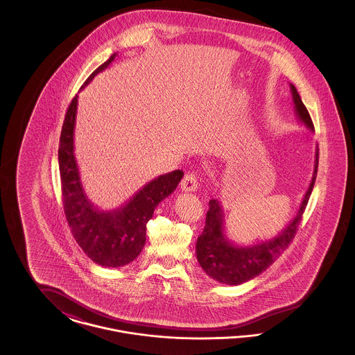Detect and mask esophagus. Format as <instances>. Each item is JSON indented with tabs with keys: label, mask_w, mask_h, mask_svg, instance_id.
Segmentation results:
<instances>
[{
	"label": "esophagus",
	"mask_w": 355,
	"mask_h": 355,
	"mask_svg": "<svg viewBox=\"0 0 355 355\" xmlns=\"http://www.w3.org/2000/svg\"><path fill=\"white\" fill-rule=\"evenodd\" d=\"M197 186H198L197 177L193 173H187L185 177L182 178V181H181V189L184 191H196Z\"/></svg>",
	"instance_id": "esophagus-1"
}]
</instances>
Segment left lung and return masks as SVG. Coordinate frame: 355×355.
<instances>
[{
    "instance_id": "left-lung-1",
    "label": "left lung",
    "mask_w": 355,
    "mask_h": 355,
    "mask_svg": "<svg viewBox=\"0 0 355 355\" xmlns=\"http://www.w3.org/2000/svg\"><path fill=\"white\" fill-rule=\"evenodd\" d=\"M290 90L294 102V109L306 125L307 129L314 130L311 117L301 100L295 86L290 84ZM318 171V148L315 150L314 173L309 189L304 194L300 210L294 220L270 241H265L253 246H236L225 234L223 227V210L220 202L214 198L209 202V210L206 213V223L202 234L198 236L196 245L197 259L203 271L213 279L226 285H241L259 275L266 270L272 262L288 248L290 242L298 230V225L302 220L306 205L309 202L311 190L315 184Z\"/></svg>"
}]
</instances>
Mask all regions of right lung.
I'll use <instances>...</instances> for the list:
<instances>
[{"instance_id":"1","label":"right lung","mask_w":355,"mask_h":355,"mask_svg":"<svg viewBox=\"0 0 355 355\" xmlns=\"http://www.w3.org/2000/svg\"><path fill=\"white\" fill-rule=\"evenodd\" d=\"M116 55L114 53L96 69L81 86V90L100 71L107 68ZM77 98L78 96L76 94L69 105L58 148L65 216L74 239L93 262L105 268L125 266L142 252L146 241L148 220L152 218L157 205L169 197L178 186L184 171L174 170L154 178L119 209L109 211L98 210L85 194L74 157L73 135Z\"/></svg>"}]
</instances>
